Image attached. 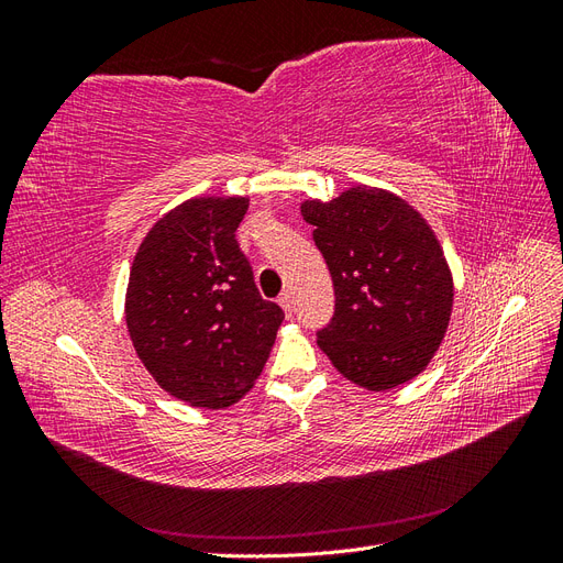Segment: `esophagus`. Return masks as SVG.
<instances>
[{"mask_svg": "<svg viewBox=\"0 0 563 563\" xmlns=\"http://www.w3.org/2000/svg\"><path fill=\"white\" fill-rule=\"evenodd\" d=\"M279 305L284 308V312H286V317H291L294 314V300H291V294H282V298H279Z\"/></svg>", "mask_w": 563, "mask_h": 563, "instance_id": "34e87169", "label": "esophagus"}]
</instances>
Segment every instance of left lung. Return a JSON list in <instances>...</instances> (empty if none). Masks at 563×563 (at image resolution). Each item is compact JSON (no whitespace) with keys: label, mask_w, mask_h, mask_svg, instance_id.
I'll return each instance as SVG.
<instances>
[{"label":"left lung","mask_w":563,"mask_h":563,"mask_svg":"<svg viewBox=\"0 0 563 563\" xmlns=\"http://www.w3.org/2000/svg\"><path fill=\"white\" fill-rule=\"evenodd\" d=\"M329 265L335 312L317 345L343 376L371 391L413 380L439 350L453 308V277L437 234L411 203L354 185L331 201L300 203Z\"/></svg>","instance_id":"8db88e82"}]
</instances>
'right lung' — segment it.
Returning <instances> with one entry per match:
<instances>
[{"label": "right lung", "mask_w": 563, "mask_h": 563, "mask_svg": "<svg viewBox=\"0 0 563 563\" xmlns=\"http://www.w3.org/2000/svg\"><path fill=\"white\" fill-rule=\"evenodd\" d=\"M246 209V197L187 199L150 228L131 265L124 314L135 354L190 406L240 401L284 321L236 244Z\"/></svg>", "instance_id": "obj_1"}]
</instances>
